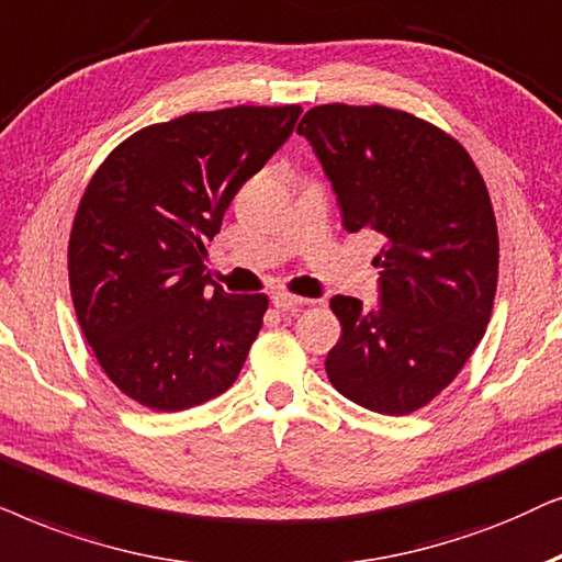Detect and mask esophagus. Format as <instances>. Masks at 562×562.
Listing matches in <instances>:
<instances>
[{"label":"esophagus","mask_w":562,"mask_h":562,"mask_svg":"<svg viewBox=\"0 0 562 562\" xmlns=\"http://www.w3.org/2000/svg\"><path fill=\"white\" fill-rule=\"evenodd\" d=\"M303 303H305L303 297L290 295V293H274L272 295V305H274V308H280V311H297Z\"/></svg>","instance_id":"1"}]
</instances>
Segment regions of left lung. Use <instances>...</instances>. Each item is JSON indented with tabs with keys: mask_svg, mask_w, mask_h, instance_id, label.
I'll return each instance as SVG.
<instances>
[{
	"mask_svg": "<svg viewBox=\"0 0 562 562\" xmlns=\"http://www.w3.org/2000/svg\"><path fill=\"white\" fill-rule=\"evenodd\" d=\"M297 133L331 182L344 228L385 238L375 308L331 297L341 336L326 375L357 406L411 414L452 383L488 326L498 280L488 190L458 140L408 112L321 104Z\"/></svg>",
	"mask_w": 562,
	"mask_h": 562,
	"instance_id": "1",
	"label": "left lung"
}]
</instances>
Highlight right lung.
<instances>
[{
  "instance_id": "right-lung-1",
  "label": "right lung",
  "mask_w": 562,
  "mask_h": 562,
  "mask_svg": "<svg viewBox=\"0 0 562 562\" xmlns=\"http://www.w3.org/2000/svg\"><path fill=\"white\" fill-rule=\"evenodd\" d=\"M301 112L241 104L148 125L87 184L69 238L74 311L104 375L140 406H200L241 372L269 301L215 285L207 244Z\"/></svg>"
}]
</instances>
